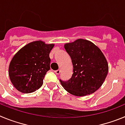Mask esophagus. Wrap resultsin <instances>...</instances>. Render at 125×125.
Listing matches in <instances>:
<instances>
[{
  "label": "esophagus",
  "mask_w": 125,
  "mask_h": 125,
  "mask_svg": "<svg viewBox=\"0 0 125 125\" xmlns=\"http://www.w3.org/2000/svg\"><path fill=\"white\" fill-rule=\"evenodd\" d=\"M54 72H55V73L56 74H60V73H61V70H59V69H57V70L55 71Z\"/></svg>",
  "instance_id": "1"
}]
</instances>
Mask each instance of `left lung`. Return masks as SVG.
<instances>
[{"mask_svg":"<svg viewBox=\"0 0 125 125\" xmlns=\"http://www.w3.org/2000/svg\"><path fill=\"white\" fill-rule=\"evenodd\" d=\"M73 66L72 77L61 85L73 95L84 96L97 91L103 84L108 73L105 56L94 43L78 39L64 44Z\"/></svg>","mask_w":125,"mask_h":125,"instance_id":"obj_1","label":"left lung"}]
</instances>
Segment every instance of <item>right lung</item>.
<instances>
[{"label": "right lung", "mask_w": 125, "mask_h": 125, "mask_svg": "<svg viewBox=\"0 0 125 125\" xmlns=\"http://www.w3.org/2000/svg\"><path fill=\"white\" fill-rule=\"evenodd\" d=\"M54 44L36 41L22 47L14 56L9 67L13 86L20 92L31 93L39 89L50 69L49 53Z\"/></svg>", "instance_id": "right-lung-1"}]
</instances>
